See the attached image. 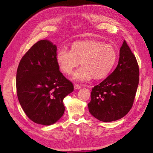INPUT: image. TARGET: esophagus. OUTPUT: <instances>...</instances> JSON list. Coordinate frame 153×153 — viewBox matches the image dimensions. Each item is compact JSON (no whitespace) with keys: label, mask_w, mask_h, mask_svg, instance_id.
Wrapping results in <instances>:
<instances>
[{"label":"esophagus","mask_w":153,"mask_h":153,"mask_svg":"<svg viewBox=\"0 0 153 153\" xmlns=\"http://www.w3.org/2000/svg\"><path fill=\"white\" fill-rule=\"evenodd\" d=\"M81 87H81V85H79V84H77V83L74 84V89H79Z\"/></svg>","instance_id":"esophagus-1"}]
</instances>
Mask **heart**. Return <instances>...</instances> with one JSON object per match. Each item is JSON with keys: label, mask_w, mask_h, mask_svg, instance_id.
I'll list each match as a JSON object with an SVG mask.
<instances>
[{"label": "heart", "mask_w": 153, "mask_h": 153, "mask_svg": "<svg viewBox=\"0 0 153 153\" xmlns=\"http://www.w3.org/2000/svg\"><path fill=\"white\" fill-rule=\"evenodd\" d=\"M118 54L112 45L97 40L75 42L70 51L60 49L56 54V62L60 70L70 74L79 64L81 66L72 75L77 81L105 79L116 63Z\"/></svg>", "instance_id": "b5f03b06"}]
</instances>
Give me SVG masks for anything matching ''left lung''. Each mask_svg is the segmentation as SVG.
I'll use <instances>...</instances> for the list:
<instances>
[{"instance_id": "left-lung-1", "label": "left lung", "mask_w": 153, "mask_h": 153, "mask_svg": "<svg viewBox=\"0 0 153 153\" xmlns=\"http://www.w3.org/2000/svg\"><path fill=\"white\" fill-rule=\"evenodd\" d=\"M139 76L137 60L124 40L116 68L92 89L88 104L91 114L105 122L116 121L126 116L134 104Z\"/></svg>"}]
</instances>
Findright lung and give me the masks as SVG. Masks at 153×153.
I'll return each instance as SVG.
<instances>
[{
  "label": "right lung",
  "mask_w": 153,
  "mask_h": 153,
  "mask_svg": "<svg viewBox=\"0 0 153 153\" xmlns=\"http://www.w3.org/2000/svg\"><path fill=\"white\" fill-rule=\"evenodd\" d=\"M56 46L48 40L34 44L22 57L16 73V90L25 114L38 124L49 126L63 116V99L74 85L60 72Z\"/></svg>",
  "instance_id": "right-lung-1"
}]
</instances>
